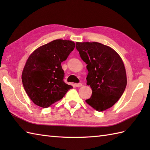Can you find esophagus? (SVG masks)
<instances>
[{"instance_id":"34e87169","label":"esophagus","mask_w":150,"mask_h":150,"mask_svg":"<svg viewBox=\"0 0 150 150\" xmlns=\"http://www.w3.org/2000/svg\"><path fill=\"white\" fill-rule=\"evenodd\" d=\"M75 86L76 87H81V86H82V84H81V83H77V84H75Z\"/></svg>"}]
</instances>
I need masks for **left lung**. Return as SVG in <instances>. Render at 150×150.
Here are the masks:
<instances>
[{
  "mask_svg": "<svg viewBox=\"0 0 150 150\" xmlns=\"http://www.w3.org/2000/svg\"><path fill=\"white\" fill-rule=\"evenodd\" d=\"M76 48L87 64V84L92 90L86 103L98 111L112 107L122 96L127 84L121 57L111 47L97 42H77Z\"/></svg>",
  "mask_w": 150,
  "mask_h": 150,
  "instance_id": "1",
  "label": "left lung"
}]
</instances>
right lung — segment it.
Instances as JSON below:
<instances>
[{"instance_id":"1","label":"right lung","mask_w":150,"mask_h":150,"mask_svg":"<svg viewBox=\"0 0 150 150\" xmlns=\"http://www.w3.org/2000/svg\"><path fill=\"white\" fill-rule=\"evenodd\" d=\"M71 40L57 39L38 47L31 54L22 73V84L33 103L47 108L63 98L73 87L63 81L61 62L74 50Z\"/></svg>"}]
</instances>
